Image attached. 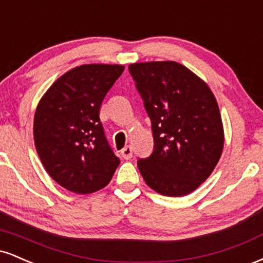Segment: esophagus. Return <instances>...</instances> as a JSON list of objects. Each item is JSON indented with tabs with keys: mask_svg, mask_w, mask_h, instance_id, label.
Segmentation results:
<instances>
[{
	"mask_svg": "<svg viewBox=\"0 0 263 263\" xmlns=\"http://www.w3.org/2000/svg\"><path fill=\"white\" fill-rule=\"evenodd\" d=\"M121 156L125 159H131L132 158V148L129 146H126L125 148L121 149Z\"/></svg>",
	"mask_w": 263,
	"mask_h": 263,
	"instance_id": "esophagus-1",
	"label": "esophagus"
}]
</instances>
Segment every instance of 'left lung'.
Here are the masks:
<instances>
[{
	"label": "left lung",
	"mask_w": 263,
	"mask_h": 263,
	"mask_svg": "<svg viewBox=\"0 0 263 263\" xmlns=\"http://www.w3.org/2000/svg\"><path fill=\"white\" fill-rule=\"evenodd\" d=\"M129 74L152 122L155 149L137 163L151 189L183 197L205 182L224 148V126L208 84L177 62L134 63Z\"/></svg>",
	"instance_id": "1"
}]
</instances>
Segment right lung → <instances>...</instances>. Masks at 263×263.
<instances>
[{"instance_id": "1", "label": "right lung", "mask_w": 263, "mask_h": 263, "mask_svg": "<svg viewBox=\"0 0 263 263\" xmlns=\"http://www.w3.org/2000/svg\"><path fill=\"white\" fill-rule=\"evenodd\" d=\"M123 69L119 64L77 66L54 81L39 101L33 123L35 149L48 174L66 190L98 192L119 167L99 114Z\"/></svg>"}]
</instances>
